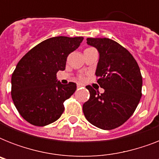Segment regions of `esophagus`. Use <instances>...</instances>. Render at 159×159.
I'll return each instance as SVG.
<instances>
[{
    "instance_id": "1",
    "label": "esophagus",
    "mask_w": 159,
    "mask_h": 159,
    "mask_svg": "<svg viewBox=\"0 0 159 159\" xmlns=\"http://www.w3.org/2000/svg\"><path fill=\"white\" fill-rule=\"evenodd\" d=\"M77 88H81V87H84V85L82 84V83H77Z\"/></svg>"
}]
</instances>
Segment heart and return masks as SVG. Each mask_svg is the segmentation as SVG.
<instances>
[{
    "instance_id": "1",
    "label": "heart",
    "mask_w": 159,
    "mask_h": 159,
    "mask_svg": "<svg viewBox=\"0 0 159 159\" xmlns=\"http://www.w3.org/2000/svg\"><path fill=\"white\" fill-rule=\"evenodd\" d=\"M78 79L81 80V81H83V80L85 79V77H84V75H82V74H80L79 76H78Z\"/></svg>"
}]
</instances>
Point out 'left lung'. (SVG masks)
Masks as SVG:
<instances>
[{"mask_svg":"<svg viewBox=\"0 0 159 159\" xmlns=\"http://www.w3.org/2000/svg\"><path fill=\"white\" fill-rule=\"evenodd\" d=\"M87 43L97 48L100 59L96 71L101 93L87 86L90 98L83 104L87 120L102 129L122 125L134 114L142 96V75L138 63L125 48L107 38H87Z\"/></svg>","mask_w":159,"mask_h":159,"instance_id":"left-lung-1","label":"left lung"}]
</instances>
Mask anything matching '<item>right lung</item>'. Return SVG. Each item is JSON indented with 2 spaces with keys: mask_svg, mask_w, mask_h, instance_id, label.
I'll return each mask as SVG.
<instances>
[{
  "mask_svg": "<svg viewBox=\"0 0 159 159\" xmlns=\"http://www.w3.org/2000/svg\"><path fill=\"white\" fill-rule=\"evenodd\" d=\"M82 40V37L49 38L19 61L11 77V97L19 113L30 124L44 126L62 116L63 103L77 90V84H61L56 76L65 69L67 56Z\"/></svg>",
  "mask_w": 159,
  "mask_h": 159,
  "instance_id": "obj_1",
  "label": "right lung"
}]
</instances>
